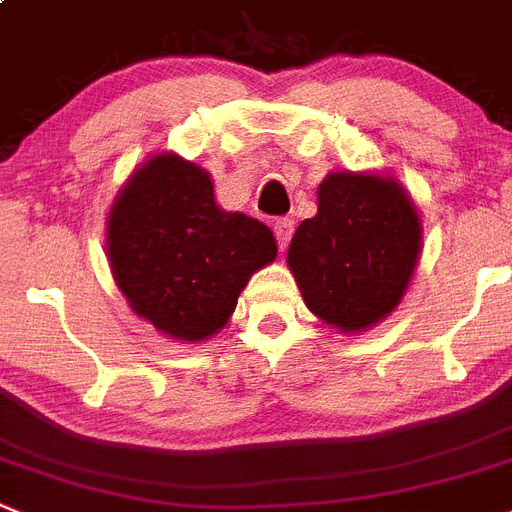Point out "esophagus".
Returning <instances> with one entry per match:
<instances>
[{"label":"esophagus","instance_id":"1","mask_svg":"<svg viewBox=\"0 0 512 512\" xmlns=\"http://www.w3.org/2000/svg\"><path fill=\"white\" fill-rule=\"evenodd\" d=\"M274 233H276V241H279V248L284 251L291 241V233H294V221L291 218H279L274 223Z\"/></svg>","mask_w":512,"mask_h":512}]
</instances>
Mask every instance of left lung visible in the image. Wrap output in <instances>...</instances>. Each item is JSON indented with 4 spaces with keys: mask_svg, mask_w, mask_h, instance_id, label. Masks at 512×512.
I'll return each instance as SVG.
<instances>
[{
    "mask_svg": "<svg viewBox=\"0 0 512 512\" xmlns=\"http://www.w3.org/2000/svg\"><path fill=\"white\" fill-rule=\"evenodd\" d=\"M420 253V211L394 175L334 170L316 188V216L296 228L286 264L316 319L359 334L402 304Z\"/></svg>",
    "mask_w": 512,
    "mask_h": 512,
    "instance_id": "8db88e82",
    "label": "left lung"
}]
</instances>
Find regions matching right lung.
Listing matches in <instances>:
<instances>
[{
  "label": "right lung",
  "mask_w": 512,
  "mask_h": 512,
  "mask_svg": "<svg viewBox=\"0 0 512 512\" xmlns=\"http://www.w3.org/2000/svg\"><path fill=\"white\" fill-rule=\"evenodd\" d=\"M105 246L130 309L180 344L221 332L248 279L279 251L269 226L223 211L211 173L170 150L125 180L107 213Z\"/></svg>",
  "instance_id": "right-lung-1"
}]
</instances>
